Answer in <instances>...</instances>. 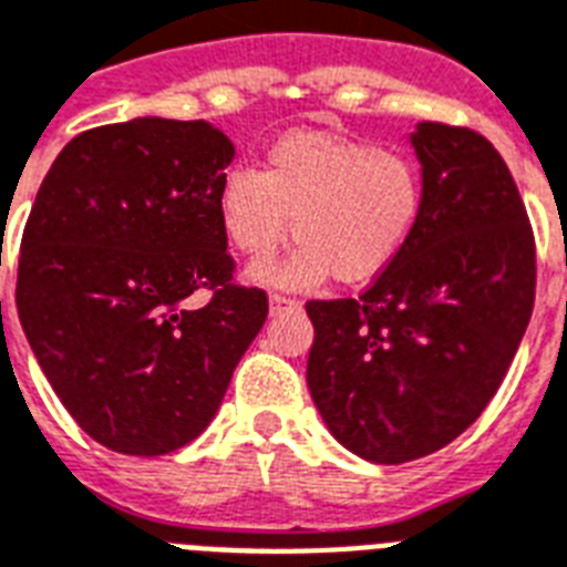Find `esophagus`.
<instances>
[{
  "mask_svg": "<svg viewBox=\"0 0 567 567\" xmlns=\"http://www.w3.org/2000/svg\"><path fill=\"white\" fill-rule=\"evenodd\" d=\"M287 310H301V305H298V301H292V298H284V296L269 298V316H280V312H287Z\"/></svg>",
  "mask_w": 567,
  "mask_h": 567,
  "instance_id": "1",
  "label": "esophagus"
}]
</instances>
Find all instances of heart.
<instances>
[{
	"mask_svg": "<svg viewBox=\"0 0 567 567\" xmlns=\"http://www.w3.org/2000/svg\"><path fill=\"white\" fill-rule=\"evenodd\" d=\"M421 210L419 166L401 152L301 131L269 148V169L234 166L221 178L219 219L230 246L269 257L296 228L301 239L280 262L248 278L266 287L310 289L378 278L401 255Z\"/></svg>",
	"mask_w": 567,
	"mask_h": 567,
	"instance_id": "1",
	"label": "heart"
}]
</instances>
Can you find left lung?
<instances>
[{"label":"left lung","mask_w":567,"mask_h":567,"mask_svg":"<svg viewBox=\"0 0 567 567\" xmlns=\"http://www.w3.org/2000/svg\"><path fill=\"white\" fill-rule=\"evenodd\" d=\"M421 210L360 298L310 301L307 386L339 445L398 465L451 445L504 383L533 316L536 248L504 157L419 122Z\"/></svg>","instance_id":"left-lung-1"}]
</instances>
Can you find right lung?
Here are the masks:
<instances>
[{"label": "right lung", "mask_w": 567, "mask_h": 567, "mask_svg": "<svg viewBox=\"0 0 567 567\" xmlns=\"http://www.w3.org/2000/svg\"><path fill=\"white\" fill-rule=\"evenodd\" d=\"M230 140L140 116L70 140L22 234L17 312L54 395L99 445L161 456L213 421L266 321L230 284L219 219ZM210 288L205 308L188 296Z\"/></svg>", "instance_id": "obj_1"}]
</instances>
